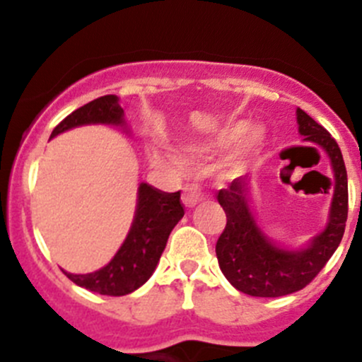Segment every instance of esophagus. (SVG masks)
Returning <instances> with one entry per match:
<instances>
[{
	"mask_svg": "<svg viewBox=\"0 0 362 362\" xmlns=\"http://www.w3.org/2000/svg\"><path fill=\"white\" fill-rule=\"evenodd\" d=\"M203 194H202V189L198 187V185L191 184V185H185L184 187V192H182V202L187 208H192L196 206L199 202H202Z\"/></svg>",
	"mask_w": 362,
	"mask_h": 362,
	"instance_id": "obj_1",
	"label": "esophagus"
}]
</instances>
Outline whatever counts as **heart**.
Masks as SVG:
<instances>
[{
    "label": "heart",
    "instance_id": "obj_1",
    "mask_svg": "<svg viewBox=\"0 0 362 362\" xmlns=\"http://www.w3.org/2000/svg\"><path fill=\"white\" fill-rule=\"evenodd\" d=\"M243 129H245V124H242V122L233 124V126L222 129L221 134H218V136L215 138L211 144L203 145V147H191V148H189V156H192V158H202V156L210 154V152L217 151V148L228 147V145L233 144L236 138H240V134L243 133ZM259 138H261V133H259V131H250V133L245 136V140H243V145L240 147V151L236 152L235 156H233V159L229 160L228 164H226V168H228L229 171L238 170L240 163H242V159H243V156H245L247 152L252 151V148L257 145Z\"/></svg>",
    "mask_w": 362,
    "mask_h": 362
}]
</instances>
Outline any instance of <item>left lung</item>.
Returning a JSON list of instances; mask_svg holds the SVG:
<instances>
[{
    "mask_svg": "<svg viewBox=\"0 0 362 362\" xmlns=\"http://www.w3.org/2000/svg\"><path fill=\"white\" fill-rule=\"evenodd\" d=\"M299 133L329 156L334 171V194L329 222L306 249L287 250L275 245L262 233L249 208V184L240 177L228 189H221L218 203L226 211V228L218 236L215 252L218 266L233 287L255 298H280L308 286L331 255L345 233L349 214V185L341 151L337 140L301 108Z\"/></svg>",
    "mask_w": 362,
    "mask_h": 362,
    "instance_id": "left-lung-1",
    "label": "left lung"
}]
</instances>
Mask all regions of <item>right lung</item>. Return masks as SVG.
<instances>
[{
  "label": "right lung",
  "instance_id": "obj_1",
  "mask_svg": "<svg viewBox=\"0 0 362 362\" xmlns=\"http://www.w3.org/2000/svg\"><path fill=\"white\" fill-rule=\"evenodd\" d=\"M83 124L124 126V110L115 94L76 108L54 127L50 138ZM184 217L180 191L164 192L148 184L138 187L134 221L122 247L105 268L87 275L63 272L76 286L103 296H126L144 286L158 266L171 229Z\"/></svg>",
  "mask_w": 362,
  "mask_h": 362
}]
</instances>
